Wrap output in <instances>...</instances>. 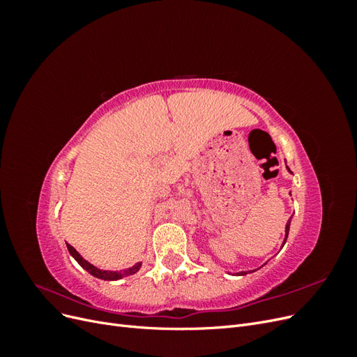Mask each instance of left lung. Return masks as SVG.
Here are the masks:
<instances>
[{
    "mask_svg": "<svg viewBox=\"0 0 357 357\" xmlns=\"http://www.w3.org/2000/svg\"><path fill=\"white\" fill-rule=\"evenodd\" d=\"M287 169H289V168H287ZM289 172H291V171L289 169ZM289 228H290V220H289V222H287V225H286V238H284V243H286V240H287V235H289ZM284 243H283V245H284ZM245 274H247V273H244V271H243V273H240V275H245Z\"/></svg>",
    "mask_w": 357,
    "mask_h": 357,
    "instance_id": "8db88e82",
    "label": "left lung"
}]
</instances>
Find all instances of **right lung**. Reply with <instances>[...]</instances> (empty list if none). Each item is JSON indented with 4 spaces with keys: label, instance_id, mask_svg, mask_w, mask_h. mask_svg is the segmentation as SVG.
Listing matches in <instances>:
<instances>
[{
    "label": "right lung",
    "instance_id": "add662e5",
    "mask_svg": "<svg viewBox=\"0 0 357 357\" xmlns=\"http://www.w3.org/2000/svg\"><path fill=\"white\" fill-rule=\"evenodd\" d=\"M67 247H68L70 255L75 259V261L79 262V265H80L82 268H84L86 271H88L89 274H92L93 277L101 278V280H121V278H123V277L135 274V273L138 271V269L142 268V262H138V264H135V265L131 266V268L123 269V271H102V269H98V268L93 266L92 264H89L88 261H86V259H83V257L79 255V252L75 250V248H74L73 245L67 244Z\"/></svg>",
    "mask_w": 357,
    "mask_h": 357
}]
</instances>
